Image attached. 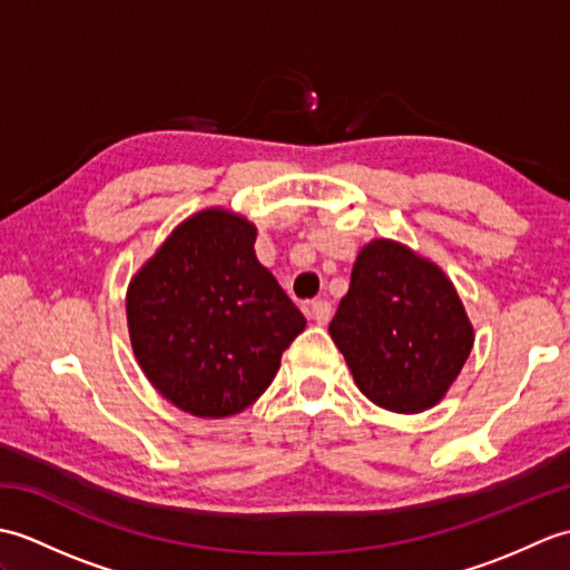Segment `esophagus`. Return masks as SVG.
I'll return each instance as SVG.
<instances>
[{
    "label": "esophagus",
    "mask_w": 570,
    "mask_h": 570,
    "mask_svg": "<svg viewBox=\"0 0 570 570\" xmlns=\"http://www.w3.org/2000/svg\"><path fill=\"white\" fill-rule=\"evenodd\" d=\"M311 316H313V321H316L318 325H325V323L331 321V316H333V306L325 298L313 301V304H311Z\"/></svg>",
    "instance_id": "1"
}]
</instances>
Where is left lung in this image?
<instances>
[{
	"label": "left lung",
	"mask_w": 570,
	"mask_h": 570,
	"mask_svg": "<svg viewBox=\"0 0 570 570\" xmlns=\"http://www.w3.org/2000/svg\"><path fill=\"white\" fill-rule=\"evenodd\" d=\"M328 331L357 390L396 414L439 404L475 343L441 266L384 237L360 249Z\"/></svg>",
	"instance_id": "left-lung-1"
}]
</instances>
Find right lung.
I'll use <instances>...</instances> for the list:
<instances>
[{"instance_id":"obj_1","label":"right lung","mask_w":570,"mask_h":570,"mask_svg":"<svg viewBox=\"0 0 570 570\" xmlns=\"http://www.w3.org/2000/svg\"><path fill=\"white\" fill-rule=\"evenodd\" d=\"M254 239L247 217L205 208L176 225L129 282L131 350L154 390L186 414L245 411L306 328Z\"/></svg>"}]
</instances>
